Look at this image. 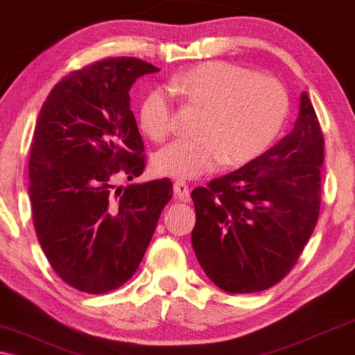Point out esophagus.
I'll return each mask as SVG.
<instances>
[{"mask_svg": "<svg viewBox=\"0 0 355 355\" xmlns=\"http://www.w3.org/2000/svg\"><path fill=\"white\" fill-rule=\"evenodd\" d=\"M174 197L178 198L179 202H189L191 200V189L186 182H174Z\"/></svg>", "mask_w": 355, "mask_h": 355, "instance_id": "obj_1", "label": "esophagus"}]
</instances>
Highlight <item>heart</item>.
<instances>
[{"label": "heart", "mask_w": 355, "mask_h": 355, "mask_svg": "<svg viewBox=\"0 0 355 355\" xmlns=\"http://www.w3.org/2000/svg\"><path fill=\"white\" fill-rule=\"evenodd\" d=\"M168 90L189 108L202 111L193 140H176L158 150L159 176L196 179L218 168H239L273 144L289 111L288 92L278 80L225 61L193 66L174 76ZM139 124L153 142L173 132V106L166 92L152 89L139 106Z\"/></svg>", "instance_id": "1"}]
</instances>
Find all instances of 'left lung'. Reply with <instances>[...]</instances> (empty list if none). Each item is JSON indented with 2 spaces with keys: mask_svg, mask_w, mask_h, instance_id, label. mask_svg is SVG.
Instances as JSON below:
<instances>
[{
  "mask_svg": "<svg viewBox=\"0 0 355 355\" xmlns=\"http://www.w3.org/2000/svg\"><path fill=\"white\" fill-rule=\"evenodd\" d=\"M323 159V132L304 92L294 129L275 147L193 189L192 247L218 288L259 293L289 273L318 221Z\"/></svg>",
  "mask_w": 355,
  "mask_h": 355,
  "instance_id": "1",
  "label": "left lung"
}]
</instances>
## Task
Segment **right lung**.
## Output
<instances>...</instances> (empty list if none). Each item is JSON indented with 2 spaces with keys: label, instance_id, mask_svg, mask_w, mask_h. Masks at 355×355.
<instances>
[{
  "label": "right lung",
  "instance_id": "right-lung-1",
  "mask_svg": "<svg viewBox=\"0 0 355 355\" xmlns=\"http://www.w3.org/2000/svg\"><path fill=\"white\" fill-rule=\"evenodd\" d=\"M137 58H108L53 87L38 114L28 162L32 220L56 275L106 294L132 278L173 197L169 179L116 187L145 169L129 90L158 72Z\"/></svg>",
  "mask_w": 355,
  "mask_h": 355
}]
</instances>
